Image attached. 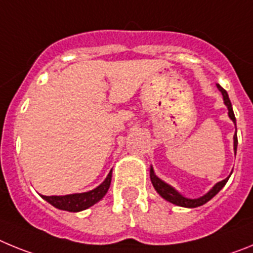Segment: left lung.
<instances>
[{"label":"left lung","mask_w":253,"mask_h":253,"mask_svg":"<svg viewBox=\"0 0 253 253\" xmlns=\"http://www.w3.org/2000/svg\"><path fill=\"white\" fill-rule=\"evenodd\" d=\"M216 87H218V90L222 92L223 101H224V105L227 106V109H228V116H229V119H231L232 122L234 123V125H236V116H234L233 109H232L231 100H229V96H228L227 91H225L224 88L220 86V84H216ZM236 131H237V126H236ZM237 144H238V140H237V133H236L233 137L234 154L237 153ZM231 175L228 176L227 178H224V180L216 182V184L214 185V186L211 187V189H210L209 191L205 194V195L200 196V198H196V199H189V198H185L184 195H181V194L178 193L175 187H172L171 185H169L167 182H165L163 180H161V178L158 177L156 173H154L153 167L151 166V169H149V177H151L152 185H153L154 190H156V191H157V193L160 194V195L162 196L165 200L172 203V204L177 205V207H184V208H198V207H202V205H204L205 203L209 202L210 199H213L214 196H215L216 194H218L219 191L223 189V187H224V185L227 184L228 178L231 177Z\"/></svg>","instance_id":"1"}]
</instances>
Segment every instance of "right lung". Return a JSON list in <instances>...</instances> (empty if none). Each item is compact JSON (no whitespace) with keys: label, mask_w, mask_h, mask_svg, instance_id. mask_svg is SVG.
Here are the masks:
<instances>
[{"label":"right lung","mask_w":253,"mask_h":253,"mask_svg":"<svg viewBox=\"0 0 253 253\" xmlns=\"http://www.w3.org/2000/svg\"><path fill=\"white\" fill-rule=\"evenodd\" d=\"M111 176H113V169L109 172V175L106 176V178L102 181L99 186L95 187L93 190H90V191H86V193L69 194V195L59 196H42L45 202H48L49 204L53 205L54 208H57V209L77 213V211H82V210L88 209L90 207L95 205L96 203H99L100 200L106 195L107 190H109L111 184Z\"/></svg>","instance_id":"1"}]
</instances>
